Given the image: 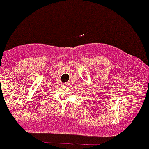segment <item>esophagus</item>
I'll return each instance as SVG.
<instances>
[{"label": "esophagus", "instance_id": "esophagus-1", "mask_svg": "<svg viewBox=\"0 0 149 149\" xmlns=\"http://www.w3.org/2000/svg\"><path fill=\"white\" fill-rule=\"evenodd\" d=\"M65 85H68V83H65Z\"/></svg>", "mask_w": 149, "mask_h": 149}]
</instances>
